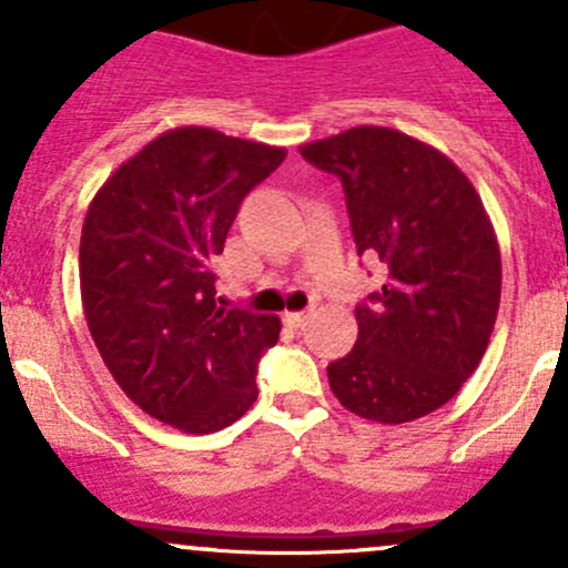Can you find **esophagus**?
Masks as SVG:
<instances>
[{
  "mask_svg": "<svg viewBox=\"0 0 568 568\" xmlns=\"http://www.w3.org/2000/svg\"><path fill=\"white\" fill-rule=\"evenodd\" d=\"M307 318H311V313H283V321L288 326H305Z\"/></svg>",
  "mask_w": 568,
  "mask_h": 568,
  "instance_id": "34e87169",
  "label": "esophagus"
}]
</instances>
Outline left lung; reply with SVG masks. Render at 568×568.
Returning a JSON list of instances; mask_svg holds the SVG:
<instances>
[{
	"label": "left lung",
	"instance_id": "obj_1",
	"mask_svg": "<svg viewBox=\"0 0 568 568\" xmlns=\"http://www.w3.org/2000/svg\"><path fill=\"white\" fill-rule=\"evenodd\" d=\"M300 151L341 178L357 252L387 272L354 311V348L326 368L332 393L365 420H417L462 390L489 346L503 285L489 214L443 151L398 129L357 125Z\"/></svg>",
	"mask_w": 568,
	"mask_h": 568
}]
</instances>
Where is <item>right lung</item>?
Returning a JSON list of instances; mask_svg holds the SVG:
<instances>
[{"label": "right lung", "instance_id": "add662e5", "mask_svg": "<svg viewBox=\"0 0 568 568\" xmlns=\"http://www.w3.org/2000/svg\"><path fill=\"white\" fill-rule=\"evenodd\" d=\"M285 148L178 125L101 183L79 242V285L101 359L145 415L211 434L255 404L280 318L216 305L211 263L239 205Z\"/></svg>", "mask_w": 568, "mask_h": 568}]
</instances>
